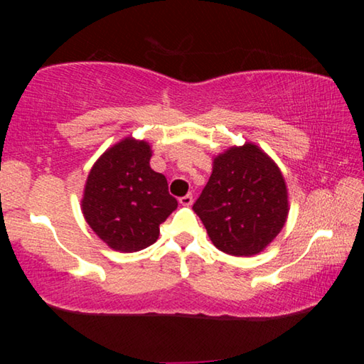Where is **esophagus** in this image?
Instances as JSON below:
<instances>
[{"label":"esophagus","instance_id":"34e87169","mask_svg":"<svg viewBox=\"0 0 364 364\" xmlns=\"http://www.w3.org/2000/svg\"><path fill=\"white\" fill-rule=\"evenodd\" d=\"M193 194H186V196H183V197H180V204L181 205H184V207H189V205H193Z\"/></svg>","mask_w":364,"mask_h":364}]
</instances>
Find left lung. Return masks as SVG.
Here are the masks:
<instances>
[{
	"instance_id": "obj_1",
	"label": "left lung",
	"mask_w": 364,
	"mask_h": 364,
	"mask_svg": "<svg viewBox=\"0 0 364 364\" xmlns=\"http://www.w3.org/2000/svg\"><path fill=\"white\" fill-rule=\"evenodd\" d=\"M217 249L234 257L262 252L289 213L284 176L260 147L245 143L213 159V170L193 205Z\"/></svg>"
}]
</instances>
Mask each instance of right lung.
Returning <instances> with one entry per match:
<instances>
[{
    "label": "right lung",
    "mask_w": 364,
    "mask_h": 364,
    "mask_svg": "<svg viewBox=\"0 0 364 364\" xmlns=\"http://www.w3.org/2000/svg\"><path fill=\"white\" fill-rule=\"evenodd\" d=\"M151 146L125 138L96 160L85 184L86 223L110 249L138 252L157 241L160 225L178 207L167 178L149 165Z\"/></svg>",
    "instance_id": "right-lung-1"
}]
</instances>
